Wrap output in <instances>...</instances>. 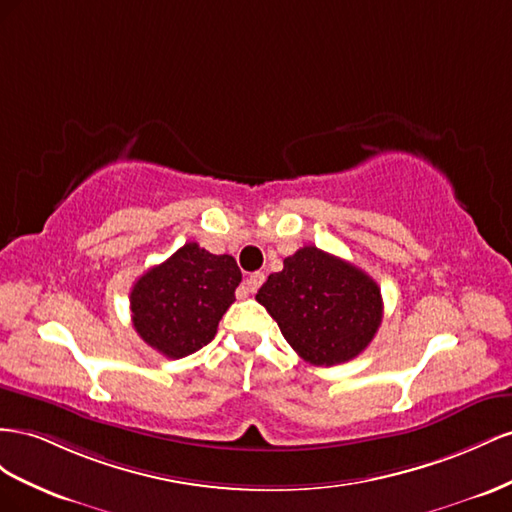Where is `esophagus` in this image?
Returning a JSON list of instances; mask_svg holds the SVG:
<instances>
[{
    "label": "esophagus",
    "mask_w": 512,
    "mask_h": 512,
    "mask_svg": "<svg viewBox=\"0 0 512 512\" xmlns=\"http://www.w3.org/2000/svg\"><path fill=\"white\" fill-rule=\"evenodd\" d=\"M264 272H253L251 276H248V279L244 281V289L248 291V294H255V291L261 287V283H264Z\"/></svg>",
    "instance_id": "34e87169"
}]
</instances>
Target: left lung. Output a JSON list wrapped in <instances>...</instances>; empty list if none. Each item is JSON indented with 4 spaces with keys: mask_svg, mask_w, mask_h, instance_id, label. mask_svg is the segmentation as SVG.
I'll list each match as a JSON object with an SVG mask.
<instances>
[{
    "mask_svg": "<svg viewBox=\"0 0 512 512\" xmlns=\"http://www.w3.org/2000/svg\"><path fill=\"white\" fill-rule=\"evenodd\" d=\"M255 298L296 354L315 367L362 354L384 315L382 291L371 276L317 246H302L287 257Z\"/></svg>",
    "mask_w": 512,
    "mask_h": 512,
    "instance_id": "obj_1",
    "label": "left lung"
}]
</instances>
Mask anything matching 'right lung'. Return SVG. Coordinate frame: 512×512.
<instances>
[{"mask_svg":"<svg viewBox=\"0 0 512 512\" xmlns=\"http://www.w3.org/2000/svg\"><path fill=\"white\" fill-rule=\"evenodd\" d=\"M240 281L231 255H212L197 242H186L133 285V326L158 354L173 360L195 354L214 339Z\"/></svg>","mask_w":512,"mask_h":512,"instance_id":"right-lung-1","label":"right lung"}]
</instances>
